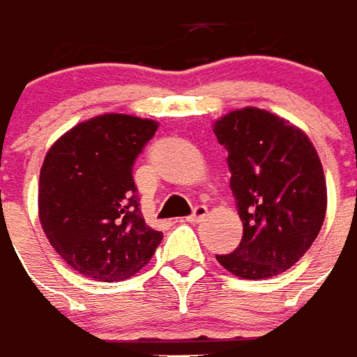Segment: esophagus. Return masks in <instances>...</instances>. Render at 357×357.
Instances as JSON below:
<instances>
[{"label": "esophagus", "instance_id": "34e87169", "mask_svg": "<svg viewBox=\"0 0 357 357\" xmlns=\"http://www.w3.org/2000/svg\"><path fill=\"white\" fill-rule=\"evenodd\" d=\"M208 213V208L204 206V204H197L195 208H193L192 215L188 218V221H192V223H199V221H202V219L206 218Z\"/></svg>", "mask_w": 357, "mask_h": 357}]
</instances>
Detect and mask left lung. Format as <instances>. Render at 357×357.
Instances as JSON below:
<instances>
[{"label":"left lung","instance_id":"8db88e82","mask_svg":"<svg viewBox=\"0 0 357 357\" xmlns=\"http://www.w3.org/2000/svg\"><path fill=\"white\" fill-rule=\"evenodd\" d=\"M213 132L228 151L230 190L243 223L238 249L218 261L249 280L280 275L323 227L326 182L317 151L289 121L252 107L223 116Z\"/></svg>","mask_w":357,"mask_h":357}]
</instances>
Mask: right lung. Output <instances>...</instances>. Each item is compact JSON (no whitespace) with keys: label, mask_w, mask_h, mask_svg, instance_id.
Segmentation results:
<instances>
[{"label":"right lung","mask_w":357,"mask_h":357,"mask_svg":"<svg viewBox=\"0 0 357 357\" xmlns=\"http://www.w3.org/2000/svg\"><path fill=\"white\" fill-rule=\"evenodd\" d=\"M158 123L105 114L59 138L40 169V223L53 249L81 275L119 282L162 241L145 223L132 165Z\"/></svg>","instance_id":"1"}]
</instances>
